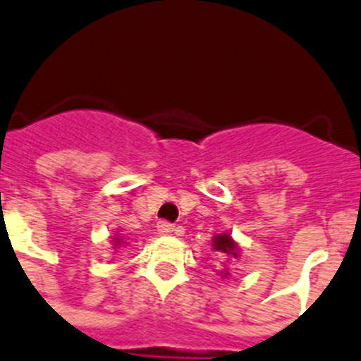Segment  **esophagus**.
<instances>
[{
	"mask_svg": "<svg viewBox=\"0 0 361 361\" xmlns=\"http://www.w3.org/2000/svg\"><path fill=\"white\" fill-rule=\"evenodd\" d=\"M157 228H158V233L161 235H169L174 231V224H171L169 221H160L157 224Z\"/></svg>",
	"mask_w": 361,
	"mask_h": 361,
	"instance_id": "1",
	"label": "esophagus"
}]
</instances>
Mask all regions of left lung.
<instances>
[{
	"label": "left lung",
	"instance_id": "obj_1",
	"mask_svg": "<svg viewBox=\"0 0 361 361\" xmlns=\"http://www.w3.org/2000/svg\"><path fill=\"white\" fill-rule=\"evenodd\" d=\"M214 249L215 251L222 252V255H231V257H238V247L233 242V238L228 233H221L214 238ZM228 276V274H224Z\"/></svg>",
	"mask_w": 361,
	"mask_h": 361
}]
</instances>
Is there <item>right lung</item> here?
<instances>
[{
  "mask_svg": "<svg viewBox=\"0 0 361 361\" xmlns=\"http://www.w3.org/2000/svg\"><path fill=\"white\" fill-rule=\"evenodd\" d=\"M116 242H119V238H116Z\"/></svg>",
  "mask_w": 361,
  "mask_h": 361,
  "instance_id": "add662e5",
  "label": "right lung"
}]
</instances>
